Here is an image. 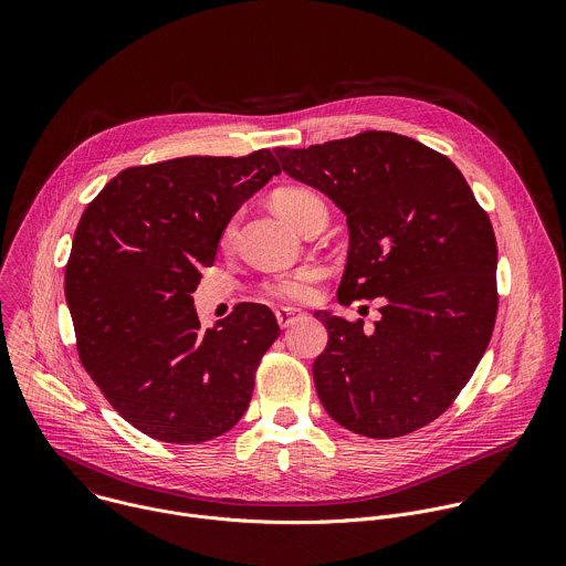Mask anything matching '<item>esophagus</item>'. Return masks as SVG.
<instances>
[{
	"label": "esophagus",
	"instance_id": "1",
	"mask_svg": "<svg viewBox=\"0 0 566 566\" xmlns=\"http://www.w3.org/2000/svg\"><path fill=\"white\" fill-rule=\"evenodd\" d=\"M275 317H277V322H280V327H291V325H295L297 319L304 317V311H302V308H295V306H280V308L275 311Z\"/></svg>",
	"mask_w": 566,
	"mask_h": 566
}]
</instances>
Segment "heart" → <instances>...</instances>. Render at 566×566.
<instances>
[{"instance_id":"heart-1","label":"heart","mask_w":566,"mask_h":566,"mask_svg":"<svg viewBox=\"0 0 566 566\" xmlns=\"http://www.w3.org/2000/svg\"><path fill=\"white\" fill-rule=\"evenodd\" d=\"M273 203L280 210V214L286 221H291L295 228H300L311 214L327 210L325 201L306 188H282L275 192ZM232 232H234V226L230 221L221 230V244H228V241L232 239ZM319 277H322V269L304 266L293 273H284V275L266 280L262 284V293L269 297H275V300H284V302H304L313 295V286Z\"/></svg>"}]
</instances>
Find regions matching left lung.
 I'll return each mask as SVG.
<instances>
[{
	"label": "left lung",
	"mask_w": 566,
	"mask_h": 566,
	"mask_svg": "<svg viewBox=\"0 0 566 566\" xmlns=\"http://www.w3.org/2000/svg\"><path fill=\"white\" fill-rule=\"evenodd\" d=\"M275 154L286 175L347 214L340 304L382 297L371 332L363 319L315 313L329 332L313 363L322 406L369 439L432 423L493 336L497 241L486 210L446 154L394 132Z\"/></svg>",
	"instance_id": "8db88e82"
}]
</instances>
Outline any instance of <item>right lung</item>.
<instances>
[{
	"mask_svg": "<svg viewBox=\"0 0 566 566\" xmlns=\"http://www.w3.org/2000/svg\"><path fill=\"white\" fill-rule=\"evenodd\" d=\"M280 172L271 149L170 158L123 170L80 217L64 269L77 356L143 434L203 443L244 417L277 319L241 302L201 329L192 293L230 217Z\"/></svg>",
	"mask_w": 566,
	"mask_h": 566,
	"instance_id": "obj_1",
	"label": "right lung"
}]
</instances>
